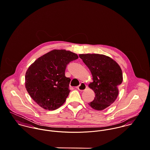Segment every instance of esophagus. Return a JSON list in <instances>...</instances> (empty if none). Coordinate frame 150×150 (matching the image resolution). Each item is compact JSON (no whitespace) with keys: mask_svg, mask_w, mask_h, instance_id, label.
<instances>
[{"mask_svg":"<svg viewBox=\"0 0 150 150\" xmlns=\"http://www.w3.org/2000/svg\"><path fill=\"white\" fill-rule=\"evenodd\" d=\"M86 88V86L84 83H81L79 86H77V89L80 91H83Z\"/></svg>","mask_w":150,"mask_h":150,"instance_id":"obj_1","label":"esophagus"}]
</instances>
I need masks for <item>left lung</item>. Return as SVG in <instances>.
<instances>
[{
    "label": "left lung",
    "instance_id": "obj_1",
    "mask_svg": "<svg viewBox=\"0 0 150 150\" xmlns=\"http://www.w3.org/2000/svg\"><path fill=\"white\" fill-rule=\"evenodd\" d=\"M79 57L93 77L89 87L94 91L95 97L88 104L95 110H103L112 104L118 96V86L123 80L122 70L115 61L105 55L86 54Z\"/></svg>",
    "mask_w": 150,
    "mask_h": 150
}]
</instances>
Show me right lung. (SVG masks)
I'll return each mask as SVG.
<instances>
[{
	"mask_svg": "<svg viewBox=\"0 0 150 150\" xmlns=\"http://www.w3.org/2000/svg\"><path fill=\"white\" fill-rule=\"evenodd\" d=\"M78 55L64 50H54L36 60L25 74V88L40 107L54 110L66 101L70 90V79L65 76V70Z\"/></svg>",
	"mask_w": 150,
	"mask_h": 150,
	"instance_id": "1",
	"label": "right lung"
}]
</instances>
